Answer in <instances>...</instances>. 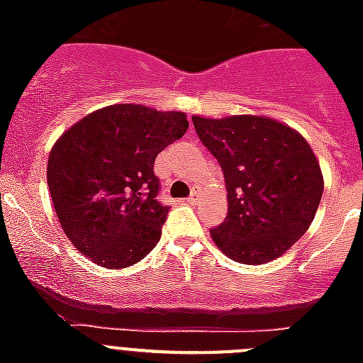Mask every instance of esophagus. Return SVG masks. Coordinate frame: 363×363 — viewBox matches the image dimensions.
<instances>
[{
	"instance_id": "1",
	"label": "esophagus",
	"mask_w": 363,
	"mask_h": 363,
	"mask_svg": "<svg viewBox=\"0 0 363 363\" xmlns=\"http://www.w3.org/2000/svg\"><path fill=\"white\" fill-rule=\"evenodd\" d=\"M187 201H189V203H196V201H198V192H192L191 196L187 198Z\"/></svg>"
}]
</instances>
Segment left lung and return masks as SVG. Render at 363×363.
Here are the masks:
<instances>
[{
  "label": "left lung",
  "instance_id": "obj_1",
  "mask_svg": "<svg viewBox=\"0 0 363 363\" xmlns=\"http://www.w3.org/2000/svg\"><path fill=\"white\" fill-rule=\"evenodd\" d=\"M200 142L220 163L229 211L211 230L230 259L262 265L309 229L323 192L318 160L291 127L259 116L192 118Z\"/></svg>",
  "mask_w": 363,
  "mask_h": 363
}]
</instances>
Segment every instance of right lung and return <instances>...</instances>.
Returning a JSON list of instances; mask_svg holds the SVG:
<instances>
[{
	"label": "right lung",
	"instance_id": "obj_1",
	"mask_svg": "<svg viewBox=\"0 0 363 363\" xmlns=\"http://www.w3.org/2000/svg\"><path fill=\"white\" fill-rule=\"evenodd\" d=\"M184 112L111 105L72 125L50 150L47 184L57 220L82 255L121 269L152 251L169 205L154 160L184 136Z\"/></svg>",
	"mask_w": 363,
	"mask_h": 363
}]
</instances>
